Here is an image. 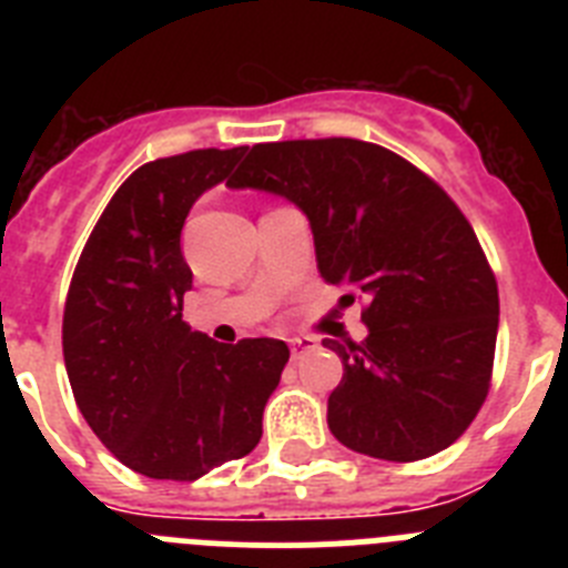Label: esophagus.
<instances>
[{
  "instance_id": "34e87169",
  "label": "esophagus",
  "mask_w": 568,
  "mask_h": 568,
  "mask_svg": "<svg viewBox=\"0 0 568 568\" xmlns=\"http://www.w3.org/2000/svg\"><path fill=\"white\" fill-rule=\"evenodd\" d=\"M310 349H315L313 338H290V355H293V361H298L301 355L310 353Z\"/></svg>"
}]
</instances>
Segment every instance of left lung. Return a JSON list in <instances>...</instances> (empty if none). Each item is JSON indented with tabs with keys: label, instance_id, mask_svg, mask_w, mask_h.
<instances>
[{
	"label": "left lung",
	"instance_id": "1",
	"mask_svg": "<svg viewBox=\"0 0 568 568\" xmlns=\"http://www.w3.org/2000/svg\"><path fill=\"white\" fill-rule=\"evenodd\" d=\"M230 187L310 219L321 278L364 301V341L324 338L344 378L329 433L353 453L420 460L466 433L489 393L498 284L458 204L415 164L358 139L255 144Z\"/></svg>",
	"mask_w": 568,
	"mask_h": 568
}]
</instances>
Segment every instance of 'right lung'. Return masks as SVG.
Here are the masks:
<instances>
[{
	"label": "right lung",
	"mask_w": 568,
	"mask_h": 568,
	"mask_svg": "<svg viewBox=\"0 0 568 568\" xmlns=\"http://www.w3.org/2000/svg\"><path fill=\"white\" fill-rule=\"evenodd\" d=\"M241 155L210 148L142 164L104 207L64 301L79 413L115 458L155 480H195L253 453L290 361L284 341L219 344L182 318L193 287L184 219Z\"/></svg>",
	"instance_id": "1"
}]
</instances>
